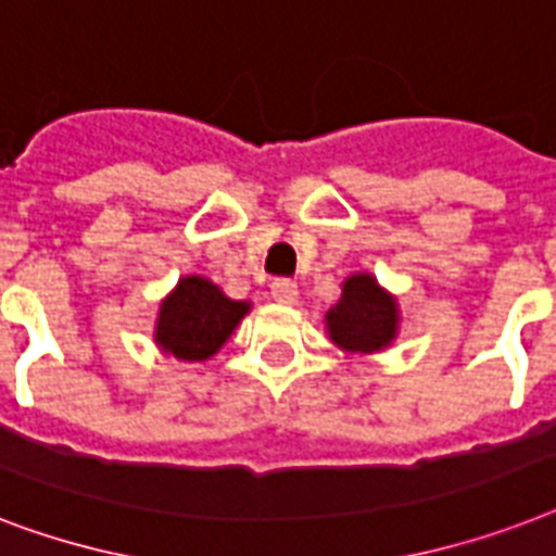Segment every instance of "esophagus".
Masks as SVG:
<instances>
[{"mask_svg":"<svg viewBox=\"0 0 556 556\" xmlns=\"http://www.w3.org/2000/svg\"><path fill=\"white\" fill-rule=\"evenodd\" d=\"M273 299L278 304H295L299 301V283L290 281V278H278V281H273Z\"/></svg>","mask_w":556,"mask_h":556,"instance_id":"obj_1","label":"esophagus"}]
</instances>
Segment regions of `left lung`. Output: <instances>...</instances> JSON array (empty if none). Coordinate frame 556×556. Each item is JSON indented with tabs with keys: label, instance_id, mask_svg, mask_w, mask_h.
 <instances>
[{
	"label": "left lung",
	"instance_id": "8db88e82",
	"mask_svg": "<svg viewBox=\"0 0 556 556\" xmlns=\"http://www.w3.org/2000/svg\"><path fill=\"white\" fill-rule=\"evenodd\" d=\"M396 301L370 275L348 278L341 301L327 313L330 339L353 353L388 348L396 336Z\"/></svg>",
	"mask_w": 556,
	"mask_h": 556
}]
</instances>
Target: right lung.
Masks as SVG:
<instances>
[{"label": "right lung", "mask_w": 556, "mask_h": 556, "mask_svg": "<svg viewBox=\"0 0 556 556\" xmlns=\"http://www.w3.org/2000/svg\"><path fill=\"white\" fill-rule=\"evenodd\" d=\"M247 309L250 304L226 299L212 281L189 275L160 306V348L186 362H203L220 350Z\"/></svg>", "instance_id": "right-lung-1"}]
</instances>
